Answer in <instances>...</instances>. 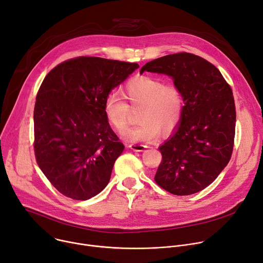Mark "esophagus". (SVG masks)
<instances>
[{
  "mask_svg": "<svg viewBox=\"0 0 263 263\" xmlns=\"http://www.w3.org/2000/svg\"><path fill=\"white\" fill-rule=\"evenodd\" d=\"M129 148L132 151L141 152V151H144L147 148V146L146 145H142V144H131V145H129Z\"/></svg>",
  "mask_w": 263,
  "mask_h": 263,
  "instance_id": "34e87169",
  "label": "esophagus"
}]
</instances>
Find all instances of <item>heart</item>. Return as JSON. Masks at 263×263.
<instances>
[{
    "label": "heart",
    "mask_w": 263,
    "mask_h": 263,
    "mask_svg": "<svg viewBox=\"0 0 263 263\" xmlns=\"http://www.w3.org/2000/svg\"><path fill=\"white\" fill-rule=\"evenodd\" d=\"M123 102L111 94L104 103L107 123L116 132L123 133L129 126L131 110L140 108V124L127 132L124 137L132 141H155L162 135H170L179 126L183 114V95L173 83L150 76H137L123 89Z\"/></svg>",
    "instance_id": "b5f03b06"
}]
</instances>
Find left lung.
<instances>
[{
    "label": "left lung",
    "instance_id": "1",
    "mask_svg": "<svg viewBox=\"0 0 263 263\" xmlns=\"http://www.w3.org/2000/svg\"><path fill=\"white\" fill-rule=\"evenodd\" d=\"M172 77L183 95L179 127L159 147L162 159L155 182L184 196L210 185L229 163L235 138L236 109L231 86L206 60L187 52L164 55L140 69Z\"/></svg>",
    "mask_w": 263,
    "mask_h": 263
}]
</instances>
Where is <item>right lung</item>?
<instances>
[{"instance_id": "right-lung-1", "label": "right lung", "mask_w": 263, "mask_h": 263, "mask_svg": "<svg viewBox=\"0 0 263 263\" xmlns=\"http://www.w3.org/2000/svg\"><path fill=\"white\" fill-rule=\"evenodd\" d=\"M139 66L79 57L55 66L44 79L33 112L36 162L66 197L87 200L106 187L125 146L107 123L109 92Z\"/></svg>"}]
</instances>
